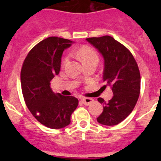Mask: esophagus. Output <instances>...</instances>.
Returning <instances> with one entry per match:
<instances>
[{
  "label": "esophagus",
  "mask_w": 161,
  "mask_h": 161,
  "mask_svg": "<svg viewBox=\"0 0 161 161\" xmlns=\"http://www.w3.org/2000/svg\"><path fill=\"white\" fill-rule=\"evenodd\" d=\"M81 102H83L85 105L88 106V105H89V104H91L92 102H93V99H92V98H90V97H82Z\"/></svg>",
  "instance_id": "1"
}]
</instances>
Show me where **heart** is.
Here are the masks:
<instances>
[{
	"label": "heart",
	"mask_w": 161,
	"mask_h": 161,
	"mask_svg": "<svg viewBox=\"0 0 161 161\" xmlns=\"http://www.w3.org/2000/svg\"><path fill=\"white\" fill-rule=\"evenodd\" d=\"M77 55L80 59L82 61V63H85L87 61L92 60V59H97L98 55L94 49L89 47H82L77 51ZM68 58L64 59V63H66Z\"/></svg>",
	"instance_id": "obj_1"
}]
</instances>
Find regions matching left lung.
<instances>
[{"label": "left lung", "mask_w": 161, "mask_h": 161, "mask_svg": "<svg viewBox=\"0 0 161 161\" xmlns=\"http://www.w3.org/2000/svg\"><path fill=\"white\" fill-rule=\"evenodd\" d=\"M86 40L98 50L105 60L103 81L110 86L114 96L108 102L98 97L103 104V111L97 119L102 125L114 126L132 112L140 93V72L131 52L113 37H93Z\"/></svg>", "instance_id": "obj_1"}]
</instances>
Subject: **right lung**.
Instances as JSON below:
<instances>
[{
  "mask_svg": "<svg viewBox=\"0 0 161 161\" xmlns=\"http://www.w3.org/2000/svg\"><path fill=\"white\" fill-rule=\"evenodd\" d=\"M71 43L72 41L59 37L45 38L30 51L21 70L25 105L41 124L52 129L69 125L79 102L74 97L55 94L50 83L59 74L62 54Z\"/></svg>",
  "mask_w": 161,
  "mask_h": 161,
  "instance_id": "add662e5",
  "label": "right lung"
}]
</instances>
